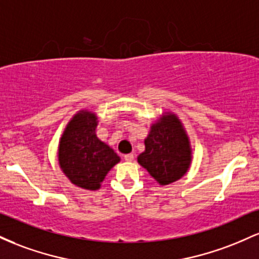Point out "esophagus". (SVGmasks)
I'll return each mask as SVG.
<instances>
[{
    "label": "esophagus",
    "mask_w": 259,
    "mask_h": 259,
    "mask_svg": "<svg viewBox=\"0 0 259 259\" xmlns=\"http://www.w3.org/2000/svg\"><path fill=\"white\" fill-rule=\"evenodd\" d=\"M134 154L133 153H127V154H125V156H124V159L126 160V162H132V160H134Z\"/></svg>",
    "instance_id": "1"
}]
</instances>
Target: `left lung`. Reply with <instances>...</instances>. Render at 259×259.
<instances>
[{"label":"left lung","mask_w":259,"mask_h":259,"mask_svg":"<svg viewBox=\"0 0 259 259\" xmlns=\"http://www.w3.org/2000/svg\"><path fill=\"white\" fill-rule=\"evenodd\" d=\"M191 146L179 118L164 113L152 124L138 162L159 185H168L186 174L191 164Z\"/></svg>","instance_id":"left-lung-1"}]
</instances>
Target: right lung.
I'll return each instance as SVG.
<instances>
[{
  "label": "right lung",
  "instance_id": "obj_1",
  "mask_svg": "<svg viewBox=\"0 0 259 259\" xmlns=\"http://www.w3.org/2000/svg\"><path fill=\"white\" fill-rule=\"evenodd\" d=\"M95 113L80 111L65 126L58 146L62 171L74 185L99 190L101 183L120 158L96 136Z\"/></svg>",
  "mask_w": 259,
  "mask_h": 259
}]
</instances>
